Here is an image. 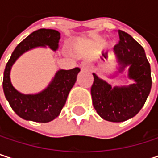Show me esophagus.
I'll use <instances>...</instances> for the list:
<instances>
[{
	"label": "esophagus",
	"instance_id": "34e87169",
	"mask_svg": "<svg viewBox=\"0 0 158 158\" xmlns=\"http://www.w3.org/2000/svg\"><path fill=\"white\" fill-rule=\"evenodd\" d=\"M80 68H81L82 70H88V69H89V66H88V64L85 63V62H82V63L80 64Z\"/></svg>",
	"mask_w": 158,
	"mask_h": 158
}]
</instances>
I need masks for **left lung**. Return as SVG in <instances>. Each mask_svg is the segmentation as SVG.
Instances as JSON below:
<instances>
[{
	"label": "left lung",
	"mask_w": 158,
	"mask_h": 158,
	"mask_svg": "<svg viewBox=\"0 0 158 158\" xmlns=\"http://www.w3.org/2000/svg\"><path fill=\"white\" fill-rule=\"evenodd\" d=\"M120 41L113 51L122 73L128 67V78L134 81L128 86L111 87L107 81L93 73L90 93L93 107L104 120L121 123L135 116L143 106L152 87L151 69L142 46L130 35L119 30Z\"/></svg>",
	"instance_id": "left-lung-1"
}]
</instances>
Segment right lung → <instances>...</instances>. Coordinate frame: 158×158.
<instances>
[{
	"label": "right lung",
	"mask_w": 158,
	"mask_h": 158,
	"mask_svg": "<svg viewBox=\"0 0 158 158\" xmlns=\"http://www.w3.org/2000/svg\"><path fill=\"white\" fill-rule=\"evenodd\" d=\"M59 40L60 33L56 30L45 28L36 30L16 47L6 64L2 81L3 92L12 109L24 120L48 123L56 119L65 105L80 69L79 68L69 70L59 69L45 89L35 94H23L18 91L11 82L12 67L23 53L31 49L48 47L56 51Z\"/></svg>",
	"instance_id": "add662e5"
}]
</instances>
